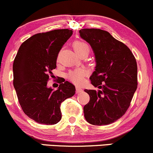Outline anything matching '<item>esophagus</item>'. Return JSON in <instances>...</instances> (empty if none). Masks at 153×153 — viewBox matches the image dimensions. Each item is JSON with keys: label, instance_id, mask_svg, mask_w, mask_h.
I'll return each mask as SVG.
<instances>
[{"label": "esophagus", "instance_id": "1", "mask_svg": "<svg viewBox=\"0 0 153 153\" xmlns=\"http://www.w3.org/2000/svg\"><path fill=\"white\" fill-rule=\"evenodd\" d=\"M83 91V90L80 87H76V92L77 93H82V92Z\"/></svg>", "mask_w": 153, "mask_h": 153}]
</instances>
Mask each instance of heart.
<instances>
[{"label":"heart","mask_w":153,"mask_h":153,"mask_svg":"<svg viewBox=\"0 0 153 153\" xmlns=\"http://www.w3.org/2000/svg\"><path fill=\"white\" fill-rule=\"evenodd\" d=\"M73 47L74 50L79 55H81L85 53L88 54L90 52V46L83 41L76 40L74 42ZM85 75V71L82 68H77V69L70 71L67 75V77L73 83L76 84V85H81L84 82Z\"/></svg>","instance_id":"1"}]
</instances>
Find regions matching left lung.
Here are the masks:
<instances>
[{
	"instance_id": "1",
	"label": "left lung",
	"mask_w": 153,
	"mask_h": 153,
	"mask_svg": "<svg viewBox=\"0 0 153 153\" xmlns=\"http://www.w3.org/2000/svg\"><path fill=\"white\" fill-rule=\"evenodd\" d=\"M79 34L95 53L96 66L90 79L101 89L85 90L90 96L83 109L85 117L95 126L111 124L124 115L137 88L136 58L126 44L107 31L85 28Z\"/></svg>"
}]
</instances>
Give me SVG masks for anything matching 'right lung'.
<instances>
[{
    "label": "right lung",
    "instance_id": "right-lung-1",
    "mask_svg": "<svg viewBox=\"0 0 153 153\" xmlns=\"http://www.w3.org/2000/svg\"><path fill=\"white\" fill-rule=\"evenodd\" d=\"M73 31L57 29L40 33L21 44L13 63L14 89L24 113L40 124L54 125L61 120L60 104L75 94V87L60 82L58 89L47 87L57 57Z\"/></svg>",
    "mask_w": 153,
    "mask_h": 153
}]
</instances>
